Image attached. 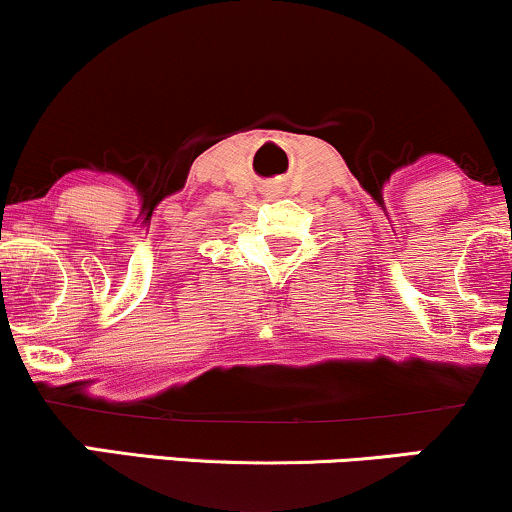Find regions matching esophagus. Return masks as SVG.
<instances>
[{
    "instance_id": "1",
    "label": "esophagus",
    "mask_w": 512,
    "mask_h": 512,
    "mask_svg": "<svg viewBox=\"0 0 512 512\" xmlns=\"http://www.w3.org/2000/svg\"><path fill=\"white\" fill-rule=\"evenodd\" d=\"M267 195L269 197H281V195H284V187H281V185H267Z\"/></svg>"
}]
</instances>
